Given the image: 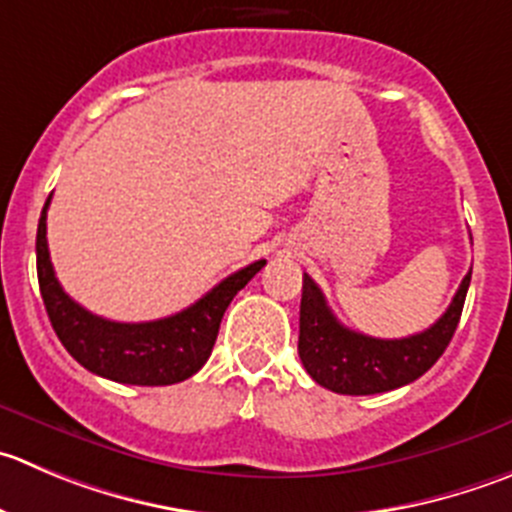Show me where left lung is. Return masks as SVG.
I'll return each instance as SVG.
<instances>
[{"instance_id": "obj_1", "label": "left lung", "mask_w": 512, "mask_h": 512, "mask_svg": "<svg viewBox=\"0 0 512 512\" xmlns=\"http://www.w3.org/2000/svg\"><path fill=\"white\" fill-rule=\"evenodd\" d=\"M470 276L472 271H467L447 311L430 329L405 339H377L339 324L319 286L304 274L299 311L301 364L316 384L339 394H379L415 382L450 344Z\"/></svg>"}]
</instances>
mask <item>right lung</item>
Segmentation results:
<instances>
[{"label":"right lung","instance_id":"obj_1","mask_svg":"<svg viewBox=\"0 0 512 512\" xmlns=\"http://www.w3.org/2000/svg\"><path fill=\"white\" fill-rule=\"evenodd\" d=\"M50 201L52 196L47 198L37 226V279L62 347L92 374L120 384L165 387L193 377L211 357L218 326L233 296L264 269L266 261H253L213 286L196 304L165 319L140 324L102 319L70 299L57 281L47 248Z\"/></svg>","mask_w":512,"mask_h":512}]
</instances>
